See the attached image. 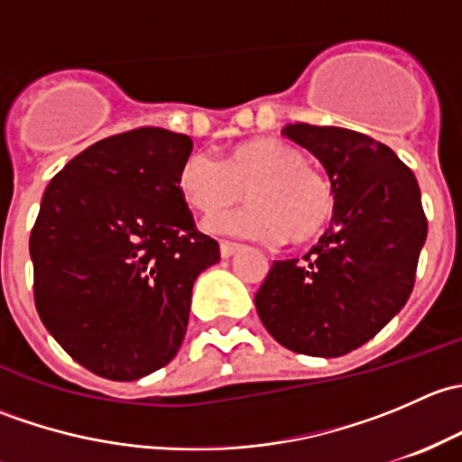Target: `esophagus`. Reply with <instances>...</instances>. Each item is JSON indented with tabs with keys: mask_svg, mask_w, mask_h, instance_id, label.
I'll return each instance as SVG.
<instances>
[{
	"mask_svg": "<svg viewBox=\"0 0 462 462\" xmlns=\"http://www.w3.org/2000/svg\"><path fill=\"white\" fill-rule=\"evenodd\" d=\"M239 248H241V245L235 244V241H221V257L230 259L232 254H235Z\"/></svg>",
	"mask_w": 462,
	"mask_h": 462,
	"instance_id": "34e87169",
	"label": "esophagus"
}]
</instances>
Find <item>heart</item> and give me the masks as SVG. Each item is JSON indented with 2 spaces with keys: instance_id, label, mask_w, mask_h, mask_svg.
<instances>
[{
  "instance_id": "b5f03b06",
  "label": "heart",
  "mask_w": 462,
  "mask_h": 462,
  "mask_svg": "<svg viewBox=\"0 0 462 462\" xmlns=\"http://www.w3.org/2000/svg\"><path fill=\"white\" fill-rule=\"evenodd\" d=\"M176 180L185 201L208 217L241 201L248 189V208L212 218L209 227L250 239L309 244L324 235L337 209L333 183L306 165L300 147L277 138L236 144L226 161L189 153Z\"/></svg>"
}]
</instances>
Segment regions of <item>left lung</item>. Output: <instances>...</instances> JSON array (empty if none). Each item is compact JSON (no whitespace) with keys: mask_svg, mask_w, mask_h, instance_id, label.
<instances>
[{"mask_svg":"<svg viewBox=\"0 0 462 462\" xmlns=\"http://www.w3.org/2000/svg\"><path fill=\"white\" fill-rule=\"evenodd\" d=\"M282 134L319 158L337 209L309 254L274 261L254 306L282 346L346 356L375 337L411 295L427 239L420 188L386 144L360 132L295 123Z\"/></svg>","mask_w":462,"mask_h":462,"instance_id":"1","label":"left lung"}]
</instances>
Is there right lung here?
Here are the masks:
<instances>
[{
    "instance_id": "add662e5",
    "label": "right lung",
    "mask_w": 462,
    "mask_h": 462,
    "mask_svg": "<svg viewBox=\"0 0 462 462\" xmlns=\"http://www.w3.org/2000/svg\"><path fill=\"white\" fill-rule=\"evenodd\" d=\"M185 134L141 127L93 143L51 179L31 230L42 324L91 374L129 382L179 353L192 286L221 259L179 189Z\"/></svg>"
}]
</instances>
